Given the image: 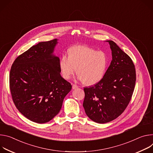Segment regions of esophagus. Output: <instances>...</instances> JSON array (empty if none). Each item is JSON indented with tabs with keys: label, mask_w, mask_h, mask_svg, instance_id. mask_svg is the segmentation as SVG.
<instances>
[{
	"label": "esophagus",
	"mask_w": 153,
	"mask_h": 153,
	"mask_svg": "<svg viewBox=\"0 0 153 153\" xmlns=\"http://www.w3.org/2000/svg\"><path fill=\"white\" fill-rule=\"evenodd\" d=\"M78 88V86H77L76 84H73L72 85V89H76V88Z\"/></svg>",
	"instance_id": "34e87169"
}]
</instances>
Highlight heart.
Returning a JSON list of instances; mask_svg holds the SVG:
<instances>
[{"label": "heart", "instance_id": "b5f03b06", "mask_svg": "<svg viewBox=\"0 0 153 153\" xmlns=\"http://www.w3.org/2000/svg\"><path fill=\"white\" fill-rule=\"evenodd\" d=\"M67 53L68 58L62 56L59 63L64 78L70 79L76 72L82 83L92 86L104 78L109 64L108 56L104 52L77 45L70 48Z\"/></svg>", "mask_w": 153, "mask_h": 153}]
</instances>
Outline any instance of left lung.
Returning <instances> with one entry per match:
<instances>
[{"mask_svg": "<svg viewBox=\"0 0 153 153\" xmlns=\"http://www.w3.org/2000/svg\"><path fill=\"white\" fill-rule=\"evenodd\" d=\"M112 60L104 78L93 86L84 88L83 107L92 121L105 123L120 116L131 99L136 80L131 58L114 41H107Z\"/></svg>", "mask_w": 153, "mask_h": 153, "instance_id": "obj_1", "label": "left lung"}]
</instances>
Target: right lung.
<instances>
[{
	"instance_id": "1",
	"label": "right lung",
	"mask_w": 153,
	"mask_h": 153,
	"mask_svg": "<svg viewBox=\"0 0 153 153\" xmlns=\"http://www.w3.org/2000/svg\"><path fill=\"white\" fill-rule=\"evenodd\" d=\"M55 39L41 42L17 58L11 67L10 89L18 111L38 123L50 121L59 113L71 84L60 74L59 58L53 55Z\"/></svg>"
}]
</instances>
